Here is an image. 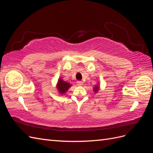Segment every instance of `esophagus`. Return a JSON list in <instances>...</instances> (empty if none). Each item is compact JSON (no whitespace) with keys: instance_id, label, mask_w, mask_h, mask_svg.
Segmentation results:
<instances>
[{"instance_id":"obj_1","label":"esophagus","mask_w":153,"mask_h":153,"mask_svg":"<svg viewBox=\"0 0 153 153\" xmlns=\"http://www.w3.org/2000/svg\"><path fill=\"white\" fill-rule=\"evenodd\" d=\"M76 84H77L78 86H82V85H83V82H82V81H77L76 82Z\"/></svg>"}]
</instances>
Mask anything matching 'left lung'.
Returning <instances> with one entry per match:
<instances>
[{
  "mask_svg": "<svg viewBox=\"0 0 153 153\" xmlns=\"http://www.w3.org/2000/svg\"><path fill=\"white\" fill-rule=\"evenodd\" d=\"M99 88H100V87H99V86H98V85L95 86V87H94V89H93L94 92H98V91H99V89H100Z\"/></svg>",
  "mask_w": 153,
  "mask_h": 153,
  "instance_id": "obj_1",
  "label": "left lung"
}]
</instances>
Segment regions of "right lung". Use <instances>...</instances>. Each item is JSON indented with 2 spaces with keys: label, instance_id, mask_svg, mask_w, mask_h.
<instances>
[{
  "label": "right lung",
  "instance_id": "1",
  "mask_svg": "<svg viewBox=\"0 0 153 153\" xmlns=\"http://www.w3.org/2000/svg\"><path fill=\"white\" fill-rule=\"evenodd\" d=\"M71 85L68 82L64 81L61 78H59L57 84V89L59 91V93L64 94L66 93V92L69 89V87H71Z\"/></svg>",
  "mask_w": 153,
  "mask_h": 153
}]
</instances>
